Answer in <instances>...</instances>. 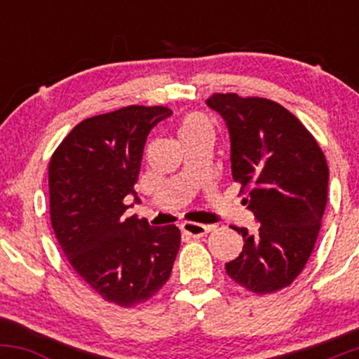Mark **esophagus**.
<instances>
[{"mask_svg":"<svg viewBox=\"0 0 359 359\" xmlns=\"http://www.w3.org/2000/svg\"><path fill=\"white\" fill-rule=\"evenodd\" d=\"M180 229H182V233L187 234V236L199 238L211 231V226L199 224V222H184V224L180 226Z\"/></svg>","mask_w":359,"mask_h":359,"instance_id":"esophagus-1","label":"esophagus"}]
</instances>
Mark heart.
<instances>
[{
	"label": "heart",
	"instance_id": "heart-1",
	"mask_svg": "<svg viewBox=\"0 0 359 359\" xmlns=\"http://www.w3.org/2000/svg\"><path fill=\"white\" fill-rule=\"evenodd\" d=\"M201 133H211L212 135L211 125H209L208 119H205V116H203V114H199V113L187 114V116L182 119V123H180V128H179L180 140L187 138V137H194V135H201Z\"/></svg>",
	"mask_w": 359,
	"mask_h": 359
}]
</instances>
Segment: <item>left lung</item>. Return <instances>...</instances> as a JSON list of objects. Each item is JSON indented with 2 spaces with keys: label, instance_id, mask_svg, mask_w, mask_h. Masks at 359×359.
<instances>
[{
  "label": "left lung",
  "instance_id": "1",
  "mask_svg": "<svg viewBox=\"0 0 359 359\" xmlns=\"http://www.w3.org/2000/svg\"><path fill=\"white\" fill-rule=\"evenodd\" d=\"M231 140V172L258 229L243 236L240 257L226 263L238 285L265 295L290 285L306 266L327 203L329 168L316 138L290 111L265 97L212 94Z\"/></svg>",
  "mask_w": 359,
  "mask_h": 359
}]
</instances>
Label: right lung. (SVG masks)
<instances>
[{"label":"right lung","mask_w":359,"mask_h":359,"mask_svg":"<svg viewBox=\"0 0 359 359\" xmlns=\"http://www.w3.org/2000/svg\"><path fill=\"white\" fill-rule=\"evenodd\" d=\"M172 109L126 106L74 126L48 163L50 221L76 273L121 307L147 302L172 273L180 231L123 217L142 167L148 133Z\"/></svg>","instance_id":"add662e5"}]
</instances>
